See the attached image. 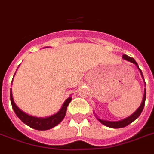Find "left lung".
Masks as SVG:
<instances>
[{
    "label": "left lung",
    "mask_w": 154,
    "mask_h": 154,
    "mask_svg": "<svg viewBox=\"0 0 154 154\" xmlns=\"http://www.w3.org/2000/svg\"><path fill=\"white\" fill-rule=\"evenodd\" d=\"M122 58L125 60H128V61H130L131 63L134 64L135 66H137V68L139 69L140 70V74H141V76L143 77V74H142V71H141V69H140V67L138 66V64L137 62L134 60V58H132V57H130L126 56V55H123L122 56ZM144 80V79H143ZM145 83V82H144ZM145 99H146V89H144V94H143V101H142V103L140 104V107L138 108V109L134 112L132 115H131L130 116H128L126 118L123 119L122 121H118V122H110V121H105V120H102L100 118H97V120L99 121V122L102 123L103 125H106V126H108V127H111V128H122V127H125V126H126L128 125H130L131 123L134 122L135 119H137L140 115L141 114L142 112V111L143 109V106H144V104H145Z\"/></svg>",
    "instance_id": "1"
}]
</instances>
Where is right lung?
I'll list each match as a JSON object with an SVG mask.
<instances>
[{
  "mask_svg": "<svg viewBox=\"0 0 154 154\" xmlns=\"http://www.w3.org/2000/svg\"><path fill=\"white\" fill-rule=\"evenodd\" d=\"M72 99V97H68L66 100V102L63 103V105L61 106L60 111L56 114L48 116V117H36V116H32L28 115L26 113H24L23 111L18 107L13 99V96H12V92L11 90V102L13 110L15 112L16 116L22 121L27 125H29L32 129L35 130H38V131H46V130H49L53 128L59 124L65 117L66 113V110H67V106L70 103V101Z\"/></svg>",
  "mask_w": 154,
  "mask_h": 154,
  "instance_id": "1",
  "label": "right lung"
}]
</instances>
